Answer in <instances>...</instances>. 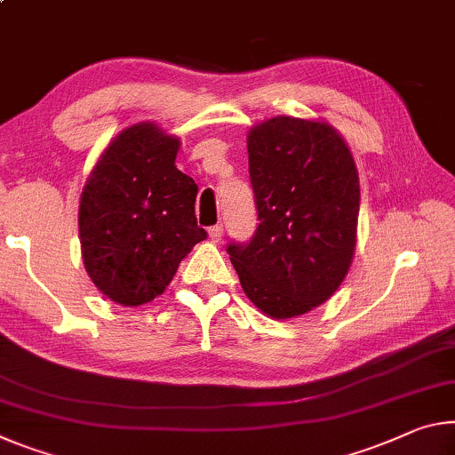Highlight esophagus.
I'll return each mask as SVG.
<instances>
[{"mask_svg": "<svg viewBox=\"0 0 455 455\" xmlns=\"http://www.w3.org/2000/svg\"><path fill=\"white\" fill-rule=\"evenodd\" d=\"M222 233H225V228H222V225H216V227L208 228V236H211L212 243H219L222 239Z\"/></svg>", "mask_w": 455, "mask_h": 455, "instance_id": "obj_1", "label": "esophagus"}]
</instances>
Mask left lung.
Returning a JSON list of instances; mask_svg holds the SVG:
<instances>
[{"label":"left lung","instance_id":"obj_1","mask_svg":"<svg viewBox=\"0 0 455 455\" xmlns=\"http://www.w3.org/2000/svg\"><path fill=\"white\" fill-rule=\"evenodd\" d=\"M249 174L259 227L228 244L243 291L273 320L312 312L336 293L355 259L356 162L322 119L277 115L249 129Z\"/></svg>","mask_w":455,"mask_h":455}]
</instances>
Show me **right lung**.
Wrapping results in <instances>:
<instances>
[{"label":"right lung","instance_id":"right-lung-1","mask_svg":"<svg viewBox=\"0 0 455 455\" xmlns=\"http://www.w3.org/2000/svg\"><path fill=\"white\" fill-rule=\"evenodd\" d=\"M180 137L141 121L125 127L92 165L78 206L83 263L119 306L156 299L180 261L206 239L194 214L198 186L176 168Z\"/></svg>","mask_w":455,"mask_h":455}]
</instances>
